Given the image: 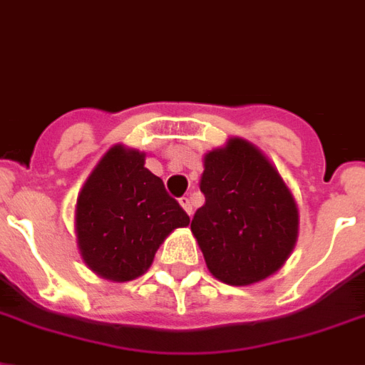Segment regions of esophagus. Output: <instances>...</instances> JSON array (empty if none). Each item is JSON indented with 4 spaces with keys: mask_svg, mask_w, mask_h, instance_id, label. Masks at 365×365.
Instances as JSON below:
<instances>
[{
    "mask_svg": "<svg viewBox=\"0 0 365 365\" xmlns=\"http://www.w3.org/2000/svg\"><path fill=\"white\" fill-rule=\"evenodd\" d=\"M179 203H180V207H182V209H185L186 212H188V215H192V203H190V197L182 195V197H180V200H179Z\"/></svg>",
    "mask_w": 365,
    "mask_h": 365,
    "instance_id": "esophagus-1",
    "label": "esophagus"
}]
</instances>
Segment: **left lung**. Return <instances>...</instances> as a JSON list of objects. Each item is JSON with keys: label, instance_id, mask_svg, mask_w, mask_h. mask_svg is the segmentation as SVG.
Returning <instances> with one entry per match:
<instances>
[{"label": "left lung", "instance_id": "1", "mask_svg": "<svg viewBox=\"0 0 365 365\" xmlns=\"http://www.w3.org/2000/svg\"><path fill=\"white\" fill-rule=\"evenodd\" d=\"M205 205L192 218L205 263L220 282L250 285L274 274L298 233L293 195L264 155L233 138L205 156Z\"/></svg>", "mask_w": 365, "mask_h": 365}]
</instances>
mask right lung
Masks as SVG:
<instances>
[{
    "instance_id": "add662e5",
    "label": "right lung",
    "mask_w": 365,
    "mask_h": 365,
    "mask_svg": "<svg viewBox=\"0 0 365 365\" xmlns=\"http://www.w3.org/2000/svg\"><path fill=\"white\" fill-rule=\"evenodd\" d=\"M145 156L115 145L98 162L76 203V235L87 267L113 282L145 272L156 250L190 216L153 175Z\"/></svg>"
}]
</instances>
